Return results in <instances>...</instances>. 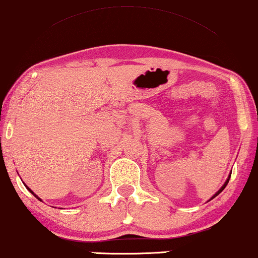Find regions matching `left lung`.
<instances>
[{
  "label": "left lung",
  "mask_w": 258,
  "mask_h": 258,
  "mask_svg": "<svg viewBox=\"0 0 258 258\" xmlns=\"http://www.w3.org/2000/svg\"><path fill=\"white\" fill-rule=\"evenodd\" d=\"M231 172H232V171H231ZM231 172H230L229 177H227V180H226V181H225V183H224L223 185H221V188L219 189V190H218V191H217V193H216V194H214V195H213V197H212V198L210 199V200H212V199H214V198H216V197H217V195H219V194L221 193V191H223V190H224V188H225V187H226V185H227V183H229V181H230V177H231ZM210 200H208V201H210Z\"/></svg>",
  "instance_id": "obj_1"
}]
</instances>
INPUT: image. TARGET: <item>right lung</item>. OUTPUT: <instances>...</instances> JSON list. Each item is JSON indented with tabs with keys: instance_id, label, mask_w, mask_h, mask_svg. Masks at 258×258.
Segmentation results:
<instances>
[{
	"instance_id": "right-lung-1",
	"label": "right lung",
	"mask_w": 258,
	"mask_h": 258,
	"mask_svg": "<svg viewBox=\"0 0 258 258\" xmlns=\"http://www.w3.org/2000/svg\"><path fill=\"white\" fill-rule=\"evenodd\" d=\"M26 187H27V185H26ZM27 189H28V190H29V191H31V193H32V194H33V195H34V197H35V198H37V199H38V200H40V201H41V199H40V198H39L37 194H34V191H33V190H32V189H31V188H28V187H27Z\"/></svg>"
}]
</instances>
